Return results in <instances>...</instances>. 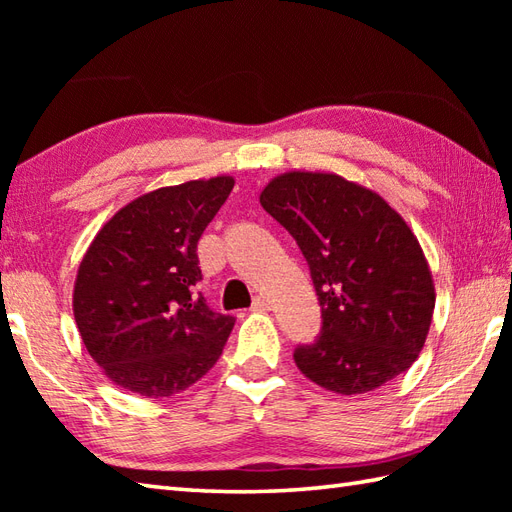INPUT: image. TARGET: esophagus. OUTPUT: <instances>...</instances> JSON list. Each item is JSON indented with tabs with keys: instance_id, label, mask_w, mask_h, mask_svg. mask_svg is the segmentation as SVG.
<instances>
[{
	"instance_id": "1",
	"label": "esophagus",
	"mask_w": 512,
	"mask_h": 512,
	"mask_svg": "<svg viewBox=\"0 0 512 512\" xmlns=\"http://www.w3.org/2000/svg\"><path fill=\"white\" fill-rule=\"evenodd\" d=\"M268 306H270L268 299H266V297H262V295L253 299V310H266Z\"/></svg>"
}]
</instances>
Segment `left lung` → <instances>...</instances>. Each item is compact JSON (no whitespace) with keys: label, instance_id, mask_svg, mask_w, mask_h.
Wrapping results in <instances>:
<instances>
[{"label":"left lung","instance_id":"left-lung-1","mask_svg":"<svg viewBox=\"0 0 512 512\" xmlns=\"http://www.w3.org/2000/svg\"><path fill=\"white\" fill-rule=\"evenodd\" d=\"M259 202L297 239L317 288L323 328L299 345L301 374L334 394L378 389L416 361L436 286L398 211L363 184L325 171H286Z\"/></svg>","mask_w":512,"mask_h":512}]
</instances>
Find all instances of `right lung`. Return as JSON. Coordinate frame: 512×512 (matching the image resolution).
Returning a JSON list of instances; mask_svg holds the SVG:
<instances>
[{
	"label": "right lung",
	"mask_w": 512,
	"mask_h": 512,
	"mask_svg": "<svg viewBox=\"0 0 512 512\" xmlns=\"http://www.w3.org/2000/svg\"><path fill=\"white\" fill-rule=\"evenodd\" d=\"M233 184V176H215L140 195L85 250L72 292L74 321L114 385L169 398L222 356L235 319L191 290L202 279L198 239Z\"/></svg>",
	"instance_id": "right-lung-1"
}]
</instances>
